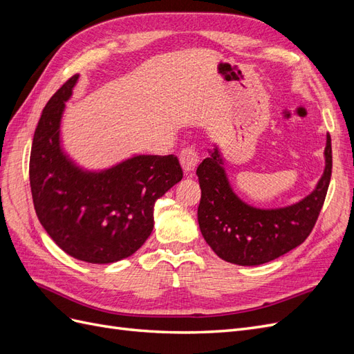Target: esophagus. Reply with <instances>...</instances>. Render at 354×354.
<instances>
[{"mask_svg":"<svg viewBox=\"0 0 354 354\" xmlns=\"http://www.w3.org/2000/svg\"><path fill=\"white\" fill-rule=\"evenodd\" d=\"M180 164H181V168H183V171H185V174L194 173L199 164V156L194 147H186L181 151Z\"/></svg>","mask_w":354,"mask_h":354,"instance_id":"1","label":"esophagus"}]
</instances>
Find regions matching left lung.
<instances>
[{
  "mask_svg": "<svg viewBox=\"0 0 354 354\" xmlns=\"http://www.w3.org/2000/svg\"><path fill=\"white\" fill-rule=\"evenodd\" d=\"M199 164L198 223L203 239L220 259L239 266L269 263L301 245L324 207L332 173L330 136L326 134L325 168L315 189L295 203L257 208L233 190L218 145Z\"/></svg>",
  "mask_w": 354,
  "mask_h": 354,
  "instance_id": "1",
  "label": "left lung"
}]
</instances>
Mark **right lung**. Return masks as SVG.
Segmentation results:
<instances>
[{
  "instance_id": "obj_1",
  "label": "right lung",
  "mask_w": 354,
  "mask_h": 354,
  "mask_svg": "<svg viewBox=\"0 0 354 354\" xmlns=\"http://www.w3.org/2000/svg\"><path fill=\"white\" fill-rule=\"evenodd\" d=\"M80 75L42 109L29 180L42 227L71 257L109 264L133 255L153 230L155 202L183 178L177 156L133 155L103 169L80 165L62 143V120Z\"/></svg>"
}]
</instances>
